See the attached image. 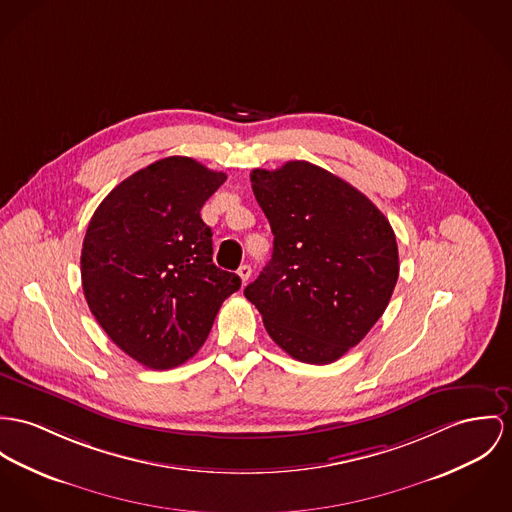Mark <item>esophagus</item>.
Instances as JSON below:
<instances>
[{
	"label": "esophagus",
	"mask_w": 512,
	"mask_h": 512,
	"mask_svg": "<svg viewBox=\"0 0 512 512\" xmlns=\"http://www.w3.org/2000/svg\"><path fill=\"white\" fill-rule=\"evenodd\" d=\"M237 275L241 278V282L245 284V282L249 280V276H251V267H249V265H241V267L237 269Z\"/></svg>",
	"instance_id": "1"
}]
</instances>
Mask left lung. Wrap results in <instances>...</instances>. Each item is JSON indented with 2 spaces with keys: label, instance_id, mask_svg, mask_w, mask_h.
<instances>
[{
  "label": "left lung",
  "instance_id": "8db88e82",
  "mask_svg": "<svg viewBox=\"0 0 512 512\" xmlns=\"http://www.w3.org/2000/svg\"><path fill=\"white\" fill-rule=\"evenodd\" d=\"M251 187L275 243L243 290L292 358L329 364L386 312L399 275L395 234L374 202L310 161L253 169Z\"/></svg>",
  "mask_w": 512,
  "mask_h": 512
}]
</instances>
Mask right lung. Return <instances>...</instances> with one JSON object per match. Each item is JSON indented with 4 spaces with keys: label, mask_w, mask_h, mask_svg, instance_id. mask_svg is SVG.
Listing matches in <instances>:
<instances>
[{
    "label": "right lung",
    "mask_w": 512,
    "mask_h": 512,
    "mask_svg": "<svg viewBox=\"0 0 512 512\" xmlns=\"http://www.w3.org/2000/svg\"><path fill=\"white\" fill-rule=\"evenodd\" d=\"M226 181L185 156L136 171L95 210L81 249L87 306L120 351L154 370L197 354L241 278L212 263L200 208Z\"/></svg>",
    "instance_id": "right-lung-1"
}]
</instances>
